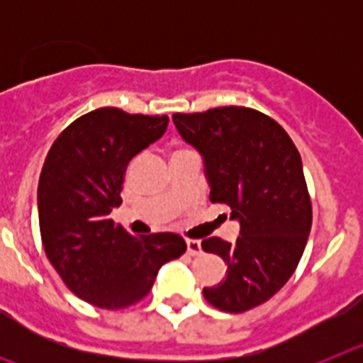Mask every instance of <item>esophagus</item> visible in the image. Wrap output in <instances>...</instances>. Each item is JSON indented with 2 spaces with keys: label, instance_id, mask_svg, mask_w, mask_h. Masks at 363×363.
<instances>
[{
  "label": "esophagus",
  "instance_id": "esophagus-1",
  "mask_svg": "<svg viewBox=\"0 0 363 363\" xmlns=\"http://www.w3.org/2000/svg\"><path fill=\"white\" fill-rule=\"evenodd\" d=\"M187 252L191 256L201 255V243H200V240H187Z\"/></svg>",
  "mask_w": 363,
  "mask_h": 363
}]
</instances>
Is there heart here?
<instances>
[{
  "mask_svg": "<svg viewBox=\"0 0 363 363\" xmlns=\"http://www.w3.org/2000/svg\"><path fill=\"white\" fill-rule=\"evenodd\" d=\"M185 150H189V149H178V150H176V152H185ZM174 152V154H176Z\"/></svg>",
  "mask_w": 363,
  "mask_h": 363,
  "instance_id": "b5f03b06",
  "label": "heart"
}]
</instances>
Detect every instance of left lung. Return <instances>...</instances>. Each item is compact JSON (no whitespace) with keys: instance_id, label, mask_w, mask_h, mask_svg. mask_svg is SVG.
Segmentation results:
<instances>
[{"instance_id":"1","label":"left lung","mask_w":363,"mask_h":363,"mask_svg":"<svg viewBox=\"0 0 363 363\" xmlns=\"http://www.w3.org/2000/svg\"><path fill=\"white\" fill-rule=\"evenodd\" d=\"M172 120L203 156L211 201L229 205L240 221L234 243L201 242L227 264L225 280L205 287V300L225 313L255 309L293 277L309 238L313 205L300 152L278 121L255 108L176 112Z\"/></svg>"}]
</instances>
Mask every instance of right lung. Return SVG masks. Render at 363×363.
<instances>
[{
    "mask_svg": "<svg viewBox=\"0 0 363 363\" xmlns=\"http://www.w3.org/2000/svg\"><path fill=\"white\" fill-rule=\"evenodd\" d=\"M167 123V116L96 108L74 120L45 158L38 213L47 258L76 296L101 309L143 300L160 267L187 251L178 234L133 236L111 218L127 165Z\"/></svg>",
    "mask_w": 363,
    "mask_h": 363,
    "instance_id": "obj_1",
    "label": "right lung"
}]
</instances>
